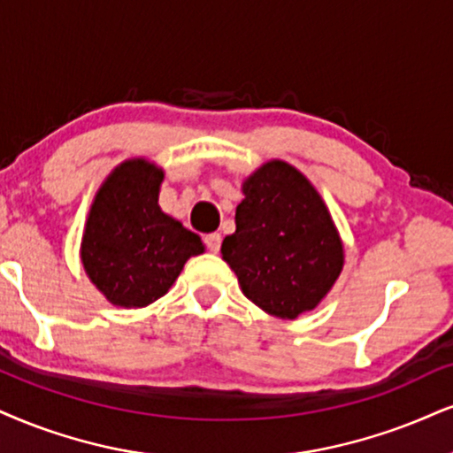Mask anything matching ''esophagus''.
I'll return each instance as SVG.
<instances>
[{
  "label": "esophagus",
  "instance_id": "1",
  "mask_svg": "<svg viewBox=\"0 0 453 453\" xmlns=\"http://www.w3.org/2000/svg\"><path fill=\"white\" fill-rule=\"evenodd\" d=\"M203 242H205V245H208V250L210 252H220V245H222V235L220 233H210V235H205L203 237Z\"/></svg>",
  "mask_w": 453,
  "mask_h": 453
}]
</instances>
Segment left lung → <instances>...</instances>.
<instances>
[{"label": "left lung", "instance_id": "1", "mask_svg": "<svg viewBox=\"0 0 453 453\" xmlns=\"http://www.w3.org/2000/svg\"><path fill=\"white\" fill-rule=\"evenodd\" d=\"M235 233L222 260L243 296L279 319L317 309L344 266V245L326 201L303 172L271 159L242 184Z\"/></svg>", "mask_w": 453, "mask_h": 453}]
</instances>
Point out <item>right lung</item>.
I'll use <instances>...</instances> for the list:
<instances>
[{"mask_svg":"<svg viewBox=\"0 0 453 453\" xmlns=\"http://www.w3.org/2000/svg\"><path fill=\"white\" fill-rule=\"evenodd\" d=\"M164 170L144 157L121 161L94 195L81 237L83 271L113 306L142 309L167 294L191 256L197 233L159 208Z\"/></svg>","mask_w":453,"mask_h":453,"instance_id":"right-lung-1","label":"right lung"}]
</instances>
